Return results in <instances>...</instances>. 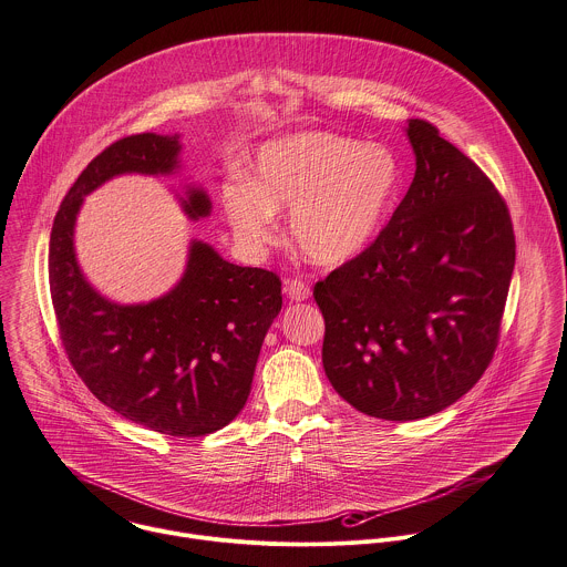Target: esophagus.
I'll return each instance as SVG.
<instances>
[{"instance_id":"34e87169","label":"esophagus","mask_w":567,"mask_h":567,"mask_svg":"<svg viewBox=\"0 0 567 567\" xmlns=\"http://www.w3.org/2000/svg\"><path fill=\"white\" fill-rule=\"evenodd\" d=\"M285 293H287L291 300L302 302V300H307V298L311 296V287H309L305 280H300V278H291V280L285 282Z\"/></svg>"}]
</instances>
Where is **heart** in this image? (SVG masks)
Segmentation results:
<instances>
[{
	"mask_svg": "<svg viewBox=\"0 0 567 567\" xmlns=\"http://www.w3.org/2000/svg\"><path fill=\"white\" fill-rule=\"evenodd\" d=\"M402 169L384 145L305 132L262 147L254 185L231 181L223 209L249 249L276 238V214L293 212L291 234L316 262L340 265L362 254L395 203Z\"/></svg>",
	"mask_w": 567,
	"mask_h": 567,
	"instance_id": "obj_1",
	"label": "heart"
}]
</instances>
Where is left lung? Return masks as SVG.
<instances>
[{"mask_svg": "<svg viewBox=\"0 0 567 567\" xmlns=\"http://www.w3.org/2000/svg\"><path fill=\"white\" fill-rule=\"evenodd\" d=\"M415 178L375 240L313 287L322 364L364 415L411 422L468 393L493 362L511 278L508 205L482 167L409 118Z\"/></svg>", "mask_w": 567, "mask_h": 567, "instance_id": "left-lung-1", "label": "left lung"}]
</instances>
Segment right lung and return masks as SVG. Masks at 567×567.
Wrapping results in <instances>:
<instances>
[{"label":"right lung","instance_id":"obj_1","mask_svg":"<svg viewBox=\"0 0 567 567\" xmlns=\"http://www.w3.org/2000/svg\"><path fill=\"white\" fill-rule=\"evenodd\" d=\"M178 134H132L96 154L59 205L48 251L50 298L65 355L90 393L121 417L172 437L227 426L245 406L262 340L282 309L274 271L238 267L194 240L181 282L147 305H114L83 278L72 247L83 196L112 176L169 174ZM189 218L209 214L187 189Z\"/></svg>","mask_w":567,"mask_h":567}]
</instances>
